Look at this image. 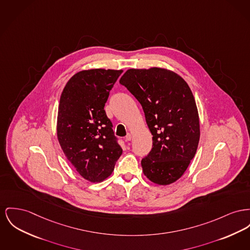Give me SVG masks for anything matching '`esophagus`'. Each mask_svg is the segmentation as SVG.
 Returning <instances> with one entry per match:
<instances>
[{
	"label": "esophagus",
	"mask_w": 250,
	"mask_h": 250,
	"mask_svg": "<svg viewBox=\"0 0 250 250\" xmlns=\"http://www.w3.org/2000/svg\"><path fill=\"white\" fill-rule=\"evenodd\" d=\"M131 139H132V135L130 134V133H127V135L125 136V141H131Z\"/></svg>",
	"instance_id": "obj_1"
}]
</instances>
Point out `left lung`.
<instances>
[{
    "label": "left lung",
    "instance_id": "1",
    "mask_svg": "<svg viewBox=\"0 0 250 250\" xmlns=\"http://www.w3.org/2000/svg\"><path fill=\"white\" fill-rule=\"evenodd\" d=\"M143 106L153 146L142 160L145 176L159 185L174 183L193 159L200 138L194 97L186 81L162 68L129 69L120 79Z\"/></svg>",
    "mask_w": 250,
    "mask_h": 250
}]
</instances>
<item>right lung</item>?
I'll list each match as a JSON object with an SVG mask.
<instances>
[{
	"mask_svg": "<svg viewBox=\"0 0 250 250\" xmlns=\"http://www.w3.org/2000/svg\"><path fill=\"white\" fill-rule=\"evenodd\" d=\"M122 70L81 71L60 96L57 133L59 145L78 174L90 182L111 175L123 153L112 123L104 109Z\"/></svg>",
	"mask_w": 250,
	"mask_h": 250,
	"instance_id": "1",
	"label": "right lung"
}]
</instances>
